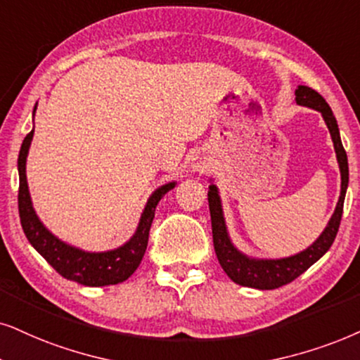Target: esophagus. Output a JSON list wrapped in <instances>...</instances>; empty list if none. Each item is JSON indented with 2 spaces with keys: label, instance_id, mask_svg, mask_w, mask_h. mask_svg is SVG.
<instances>
[{
  "label": "esophagus",
  "instance_id": "34e87169",
  "mask_svg": "<svg viewBox=\"0 0 360 360\" xmlns=\"http://www.w3.org/2000/svg\"><path fill=\"white\" fill-rule=\"evenodd\" d=\"M209 159L204 156V154H195L193 158V161H191V169L195 171V172H206L209 169Z\"/></svg>",
  "mask_w": 360,
  "mask_h": 360
}]
</instances>
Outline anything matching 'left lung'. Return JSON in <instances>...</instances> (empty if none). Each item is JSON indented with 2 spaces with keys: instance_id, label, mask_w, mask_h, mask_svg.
Wrapping results in <instances>:
<instances>
[{
  "instance_id": "1",
  "label": "left lung",
  "mask_w": 360,
  "mask_h": 360,
  "mask_svg": "<svg viewBox=\"0 0 360 360\" xmlns=\"http://www.w3.org/2000/svg\"><path fill=\"white\" fill-rule=\"evenodd\" d=\"M295 103L299 106L312 108L319 111L324 117L327 129H329L332 143H334L335 158H338L339 169H340V195L338 206H335L334 214L330 216L327 222L326 229L314 243L304 251L294 254L289 257L281 259H256L245 256L240 252L238 248L233 244V240L227 233V226L224 219V211H222V202L219 189L216 184L209 186L207 191V201L209 211H211V224H212V240H214V251H216L217 261L221 267L224 269L231 281L236 284L244 285V288L269 290L277 289L281 285L289 284L295 277H299L302 272H306L314 262H317L324 254L329 251V248L334 243L335 236H338L340 217H342L345 191L349 186V165H347V154L340 141V133L338 121H335L332 109L326 99L321 96L317 91H314L309 86H297L295 89Z\"/></svg>"
}]
</instances>
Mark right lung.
I'll return each mask as SVG.
<instances>
[{
	"instance_id": "add662e5",
	"label": "right lung",
	"mask_w": 360,
	"mask_h": 360,
	"mask_svg": "<svg viewBox=\"0 0 360 360\" xmlns=\"http://www.w3.org/2000/svg\"><path fill=\"white\" fill-rule=\"evenodd\" d=\"M36 112V106L33 115ZM34 129L22 141L20 156H18V172H20V191H18V209H20V219L22 231L31 245L41 256L46 259L49 266L66 279L78 284L89 285V288H99V285L120 284L127 277L133 276L143 261L144 252L148 248L149 229H151L154 211L162 195L174 189L176 181L162 184L149 195L144 211L141 214L139 224L136 233L131 236L129 240L120 248L103 252H89L75 245L66 244L65 240L58 239L46 226L41 222L36 214L31 195L28 189V179H26V158H28L31 141H33Z\"/></svg>"
}]
</instances>
